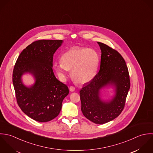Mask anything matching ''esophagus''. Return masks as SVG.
I'll list each match as a JSON object with an SVG mask.
<instances>
[{"instance_id":"esophagus-1","label":"esophagus","mask_w":153,"mask_h":153,"mask_svg":"<svg viewBox=\"0 0 153 153\" xmlns=\"http://www.w3.org/2000/svg\"><path fill=\"white\" fill-rule=\"evenodd\" d=\"M69 89H70V91L71 92H74V91H75V88H74V86H70V87L69 88Z\"/></svg>"}]
</instances>
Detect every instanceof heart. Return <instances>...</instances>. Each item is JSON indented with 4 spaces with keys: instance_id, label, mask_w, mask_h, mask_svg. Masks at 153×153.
I'll return each mask as SVG.
<instances>
[{
    "instance_id": "1",
    "label": "heart",
    "mask_w": 153,
    "mask_h": 153,
    "mask_svg": "<svg viewBox=\"0 0 153 153\" xmlns=\"http://www.w3.org/2000/svg\"><path fill=\"white\" fill-rule=\"evenodd\" d=\"M99 63L97 51L92 48L73 47L61 56V61L54 65V69L61 79L71 70L73 79L79 84H85L95 77Z\"/></svg>"
}]
</instances>
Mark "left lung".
Masks as SVG:
<instances>
[{
	"mask_svg": "<svg viewBox=\"0 0 153 153\" xmlns=\"http://www.w3.org/2000/svg\"><path fill=\"white\" fill-rule=\"evenodd\" d=\"M101 50L99 73L80 91L83 115L91 121L103 124L118 117L123 109L130 88L128 67L121 55L108 45L97 42ZM114 89L109 100L101 99V91L106 87Z\"/></svg>",
	"mask_w": 153,
	"mask_h": 153,
	"instance_id": "1",
	"label": "left lung"
}]
</instances>
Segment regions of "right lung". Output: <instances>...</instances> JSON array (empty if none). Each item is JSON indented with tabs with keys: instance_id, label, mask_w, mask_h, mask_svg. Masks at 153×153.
I'll use <instances>...</instances> for the list:
<instances>
[{
	"instance_id": "obj_1",
	"label": "right lung",
	"mask_w": 153,
	"mask_h": 153,
	"mask_svg": "<svg viewBox=\"0 0 153 153\" xmlns=\"http://www.w3.org/2000/svg\"><path fill=\"white\" fill-rule=\"evenodd\" d=\"M62 40L36 41L20 54L12 75L17 103L29 117L40 122H48L60 112L63 99L69 93L53 70V56ZM26 73L33 75L35 83L30 87L22 80Z\"/></svg>"
}]
</instances>
